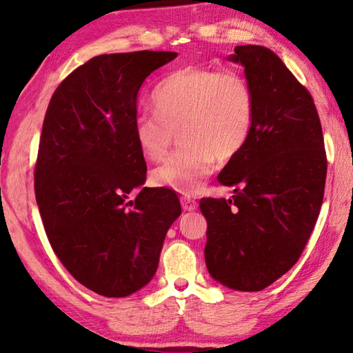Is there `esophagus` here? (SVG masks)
Instances as JSON below:
<instances>
[{
	"label": "esophagus",
	"mask_w": 353,
	"mask_h": 353,
	"mask_svg": "<svg viewBox=\"0 0 353 353\" xmlns=\"http://www.w3.org/2000/svg\"><path fill=\"white\" fill-rule=\"evenodd\" d=\"M181 201H182V208H183V211H196L197 209V201L194 200V199H191V197H182L181 199Z\"/></svg>",
	"instance_id": "1"
}]
</instances>
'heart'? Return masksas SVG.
Returning <instances> with one entry per match:
<instances>
[{
  "instance_id": "1",
  "label": "heart",
  "mask_w": 353,
  "mask_h": 353,
  "mask_svg": "<svg viewBox=\"0 0 353 353\" xmlns=\"http://www.w3.org/2000/svg\"><path fill=\"white\" fill-rule=\"evenodd\" d=\"M154 115H141L133 127L139 153L157 162L172 133L182 147L152 172V181L182 194H196L215 170L249 141L254 101L249 81L234 70L183 68L168 74L150 94Z\"/></svg>"
}]
</instances>
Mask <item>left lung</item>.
Returning <instances> with one entry per match:
<instances>
[{"mask_svg": "<svg viewBox=\"0 0 353 353\" xmlns=\"http://www.w3.org/2000/svg\"><path fill=\"white\" fill-rule=\"evenodd\" d=\"M254 112L249 141L219 182L232 199H201L209 274L236 291H261L296 264L316 226L326 182L323 133L311 94L272 50L239 45Z\"/></svg>", "mask_w": 353, "mask_h": 353, "instance_id": "obj_1", "label": "left lung"}]
</instances>
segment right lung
<instances>
[{"mask_svg":"<svg viewBox=\"0 0 353 353\" xmlns=\"http://www.w3.org/2000/svg\"><path fill=\"white\" fill-rule=\"evenodd\" d=\"M176 57H92L59 85L45 114L34 170L43 228L74 279L104 297L130 296L153 279L182 214L174 192L142 186L147 165L133 138L139 88ZM134 189L141 192L130 201Z\"/></svg>","mask_w":353,"mask_h":353,"instance_id":"1","label":"right lung"}]
</instances>
